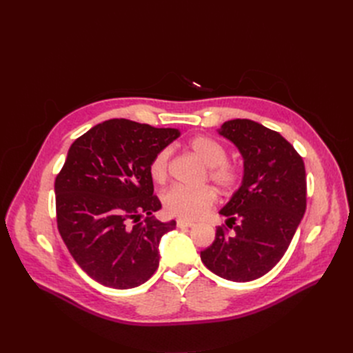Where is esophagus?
I'll return each mask as SVG.
<instances>
[{"label":"esophagus","mask_w":353,"mask_h":353,"mask_svg":"<svg viewBox=\"0 0 353 353\" xmlns=\"http://www.w3.org/2000/svg\"><path fill=\"white\" fill-rule=\"evenodd\" d=\"M176 225L178 227H193L194 222L193 221H187V219H176Z\"/></svg>","instance_id":"esophagus-1"}]
</instances>
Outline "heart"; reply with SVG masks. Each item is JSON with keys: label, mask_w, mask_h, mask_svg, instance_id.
Masks as SVG:
<instances>
[{"label": "heart", "mask_w": 353, "mask_h": 353, "mask_svg": "<svg viewBox=\"0 0 353 353\" xmlns=\"http://www.w3.org/2000/svg\"><path fill=\"white\" fill-rule=\"evenodd\" d=\"M193 150L209 169V179L223 193H231L241 187L245 170L243 163L228 159V148L216 138L210 135H197L188 143ZM170 150H159L150 165L148 174L157 184H163L169 176ZM163 208L169 215L181 219H196L209 210L216 201V193L212 187L190 188L184 185H174L165 191L162 197Z\"/></svg>", "instance_id": "b5f03b06"}]
</instances>
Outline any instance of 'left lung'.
Returning <instances> with one entry per match:
<instances>
[{
    "mask_svg": "<svg viewBox=\"0 0 353 353\" xmlns=\"http://www.w3.org/2000/svg\"><path fill=\"white\" fill-rule=\"evenodd\" d=\"M219 134L239 147L245 175L219 212L227 225L200 258L222 279L253 281L280 262L305 215V163L284 137L250 119L228 121Z\"/></svg>",
    "mask_w": 353,
    "mask_h": 353,
    "instance_id": "left-lung-1",
    "label": "left lung"
}]
</instances>
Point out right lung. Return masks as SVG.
<instances>
[{
    "label": "right lung",
    "mask_w": 353,
    "mask_h": 353,
    "mask_svg": "<svg viewBox=\"0 0 353 353\" xmlns=\"http://www.w3.org/2000/svg\"><path fill=\"white\" fill-rule=\"evenodd\" d=\"M178 135L172 128L110 119L70 145L54 183L57 228L72 258L97 283L123 290L156 272L159 240L175 221L150 216L162 205L148 165Z\"/></svg>",
    "instance_id": "obj_1"
}]
</instances>
